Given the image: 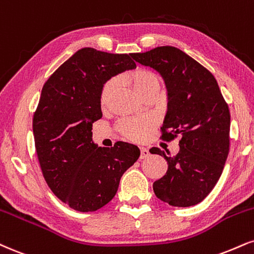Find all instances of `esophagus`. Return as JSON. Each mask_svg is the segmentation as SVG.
<instances>
[{"label":"esophagus","instance_id":"obj_1","mask_svg":"<svg viewBox=\"0 0 254 254\" xmlns=\"http://www.w3.org/2000/svg\"><path fill=\"white\" fill-rule=\"evenodd\" d=\"M149 155H150V152L146 148H140V158H146L149 157Z\"/></svg>","mask_w":254,"mask_h":254}]
</instances>
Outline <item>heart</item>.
Instances as JSON below:
<instances>
[{
	"instance_id": "obj_1",
	"label": "heart",
	"mask_w": 254,
	"mask_h": 254,
	"mask_svg": "<svg viewBox=\"0 0 254 254\" xmlns=\"http://www.w3.org/2000/svg\"><path fill=\"white\" fill-rule=\"evenodd\" d=\"M127 81L132 85L135 91L139 96L144 97L145 94L150 92H158L160 91L161 81L156 73L146 68H137L135 71L127 74ZM118 87V79L110 78L103 84L99 93L100 105L106 106L111 99L112 94ZM156 125V121L151 116H144V117H132L124 118L118 122L117 129L119 132L127 139L143 140L150 131Z\"/></svg>"
}]
</instances>
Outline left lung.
I'll use <instances>...</instances> for the list:
<instances>
[{"label":"left lung","mask_w":254,"mask_h":254,"mask_svg":"<svg viewBox=\"0 0 254 254\" xmlns=\"http://www.w3.org/2000/svg\"><path fill=\"white\" fill-rule=\"evenodd\" d=\"M131 57L160 73L168 91L163 140L180 137V151L164 157L166 175L154 182L155 195L174 207L197 204L215 187L230 151L231 114L214 75L185 52L162 46Z\"/></svg>","instance_id":"left-lung-1"}]
</instances>
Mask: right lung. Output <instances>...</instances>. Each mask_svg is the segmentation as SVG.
Wrapping results in <instances>:
<instances>
[{"label": "right lung", "instance_id": "add662e5", "mask_svg": "<svg viewBox=\"0 0 254 254\" xmlns=\"http://www.w3.org/2000/svg\"><path fill=\"white\" fill-rule=\"evenodd\" d=\"M130 56L81 48L42 87L33 117L42 175L54 195L79 212L109 203L122 175L139 157V149L130 143L98 148L91 131L103 116L100 88L118 73L136 68Z\"/></svg>", "mask_w": 254, "mask_h": 254}]
</instances>
